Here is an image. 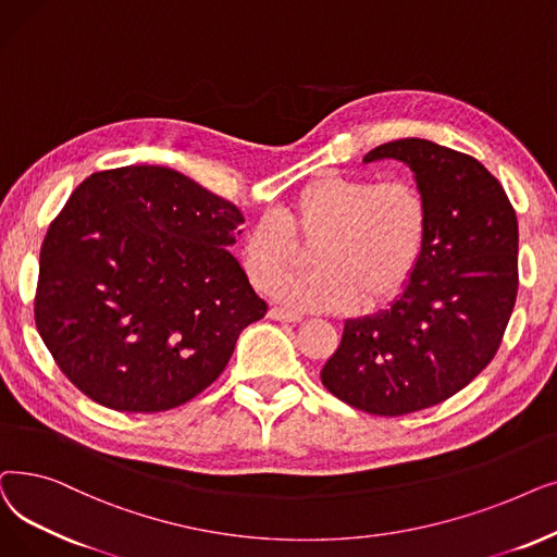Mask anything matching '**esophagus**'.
<instances>
[{
  "instance_id": "obj_1",
  "label": "esophagus",
  "mask_w": 557,
  "mask_h": 557,
  "mask_svg": "<svg viewBox=\"0 0 557 557\" xmlns=\"http://www.w3.org/2000/svg\"><path fill=\"white\" fill-rule=\"evenodd\" d=\"M268 317H270V320H274V322H287V324H299V322L304 320L301 314L287 312V310H283V308H270Z\"/></svg>"
}]
</instances>
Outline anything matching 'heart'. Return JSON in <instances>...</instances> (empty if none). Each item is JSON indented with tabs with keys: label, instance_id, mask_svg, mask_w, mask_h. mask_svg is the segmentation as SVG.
<instances>
[{
	"label": "heart",
	"instance_id": "obj_1",
	"mask_svg": "<svg viewBox=\"0 0 557 557\" xmlns=\"http://www.w3.org/2000/svg\"><path fill=\"white\" fill-rule=\"evenodd\" d=\"M429 231V203L412 183L329 172L308 181L276 220L262 218L249 228L243 270L256 289L270 293L297 262V245H314L312 272L283 283L276 297L314 312L376 308L404 293Z\"/></svg>",
	"mask_w": 557,
	"mask_h": 557
}]
</instances>
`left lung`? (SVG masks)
I'll use <instances>...</instances> for the list:
<instances>
[{
	"mask_svg": "<svg viewBox=\"0 0 557 557\" xmlns=\"http://www.w3.org/2000/svg\"><path fill=\"white\" fill-rule=\"evenodd\" d=\"M406 163L429 203V245L387 310L344 322L324 387L362 412L437 406L496 356L517 301L519 226L500 183L475 158L421 138L385 143L362 163Z\"/></svg>",
	"mask_w": 557,
	"mask_h": 557,
	"instance_id": "obj_1",
	"label": "left lung"
}]
</instances>
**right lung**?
Listing matches in <instances>:
<instances>
[{
  "label": "right lung",
  "instance_id": "right-lung-1",
  "mask_svg": "<svg viewBox=\"0 0 557 557\" xmlns=\"http://www.w3.org/2000/svg\"><path fill=\"white\" fill-rule=\"evenodd\" d=\"M245 218L185 174H90L40 249L36 326L61 372L99 406L163 412L222 372L268 312L228 251Z\"/></svg>",
  "mask_w": 557,
  "mask_h": 557
}]
</instances>
